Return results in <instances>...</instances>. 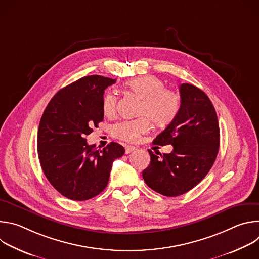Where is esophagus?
<instances>
[{"label":"esophagus","mask_w":259,"mask_h":259,"mask_svg":"<svg viewBox=\"0 0 259 259\" xmlns=\"http://www.w3.org/2000/svg\"><path fill=\"white\" fill-rule=\"evenodd\" d=\"M135 150H136L135 146H132V145H126V146H125V152H126V154H130V153L134 152Z\"/></svg>","instance_id":"esophagus-1"}]
</instances>
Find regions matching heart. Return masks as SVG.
<instances>
[{"label":"heart","mask_w":259,"mask_h":259,"mask_svg":"<svg viewBox=\"0 0 259 259\" xmlns=\"http://www.w3.org/2000/svg\"><path fill=\"white\" fill-rule=\"evenodd\" d=\"M127 86L142 98L140 114L146 116L115 124L112 131L116 137L126 141H135L140 134L150 130V118L159 126L169 125L176 118L181 104L180 96L176 91L165 88V83L160 78L151 75L138 77L130 80ZM116 106V95L106 93L102 100L103 113L114 114Z\"/></svg>","instance_id":"b5f03b06"}]
</instances>
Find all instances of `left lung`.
I'll return each mask as SVG.
<instances>
[{
  "label": "left lung",
  "instance_id": "8db88e82",
  "mask_svg": "<svg viewBox=\"0 0 259 259\" xmlns=\"http://www.w3.org/2000/svg\"><path fill=\"white\" fill-rule=\"evenodd\" d=\"M181 104L176 118L160 133L154 144H172L170 154H154L142 171L145 183L155 192L176 197L195 188L207 175L218 154L220 133L215 108L192 84L179 87Z\"/></svg>",
  "mask_w": 259,
  "mask_h": 259
}]
</instances>
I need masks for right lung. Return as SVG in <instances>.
Returning a JSON list of instances; mask_svg holds the SVG:
<instances>
[{
    "label": "right lung",
    "mask_w": 259,
    "mask_h": 259,
    "mask_svg": "<svg viewBox=\"0 0 259 259\" xmlns=\"http://www.w3.org/2000/svg\"><path fill=\"white\" fill-rule=\"evenodd\" d=\"M117 80L93 75L59 90L50 100L38 130V155L52 187L73 201L99 195L107 186L113 162L124 147L110 142L102 150L86 136L103 120L104 90Z\"/></svg>",
    "instance_id": "1"
}]
</instances>
